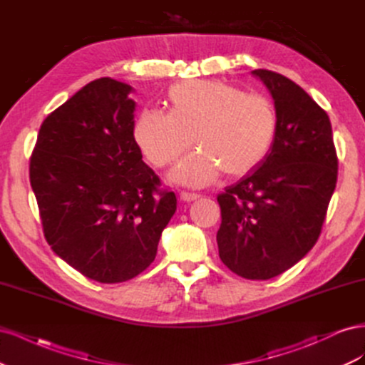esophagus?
Returning <instances> with one entry per match:
<instances>
[{
  "label": "esophagus",
  "instance_id": "obj_1",
  "mask_svg": "<svg viewBox=\"0 0 365 365\" xmlns=\"http://www.w3.org/2000/svg\"><path fill=\"white\" fill-rule=\"evenodd\" d=\"M200 195H196V193H187V192H181V195H180V200L182 201V202H193V201H196V200H200Z\"/></svg>",
  "mask_w": 365,
  "mask_h": 365
}]
</instances>
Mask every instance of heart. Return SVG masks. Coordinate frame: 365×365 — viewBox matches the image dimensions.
<instances>
[{"label":"heart","mask_w":365,"mask_h":365,"mask_svg":"<svg viewBox=\"0 0 365 365\" xmlns=\"http://www.w3.org/2000/svg\"><path fill=\"white\" fill-rule=\"evenodd\" d=\"M169 101L170 113L143 109L134 138L155 168L178 158L193 140L200 145L172 169L175 184L197 189L213 182L220 170L244 175L272 148L277 113L267 97L220 81H185L170 88Z\"/></svg>","instance_id":"b5f03b06"}]
</instances>
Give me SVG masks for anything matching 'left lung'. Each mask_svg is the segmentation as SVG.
Returning a JSON list of instances; mask_svg holds the SVG:
<instances>
[{"label":"left lung","instance_id":"1","mask_svg":"<svg viewBox=\"0 0 365 365\" xmlns=\"http://www.w3.org/2000/svg\"><path fill=\"white\" fill-rule=\"evenodd\" d=\"M251 74L277 113L272 148L244 178L217 195L219 257L240 277L268 280L312 250L338 176L329 115L303 88L268 70Z\"/></svg>","mask_w":365,"mask_h":365}]
</instances>
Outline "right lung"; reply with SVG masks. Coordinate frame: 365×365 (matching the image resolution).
<instances>
[{"label":"right lung","instance_id":"1","mask_svg":"<svg viewBox=\"0 0 365 365\" xmlns=\"http://www.w3.org/2000/svg\"><path fill=\"white\" fill-rule=\"evenodd\" d=\"M134 91L109 77L85 85L43 120L30 158L48 245L101 283L145 271L176 210L135 143Z\"/></svg>","mask_w":365,"mask_h":365}]
</instances>
